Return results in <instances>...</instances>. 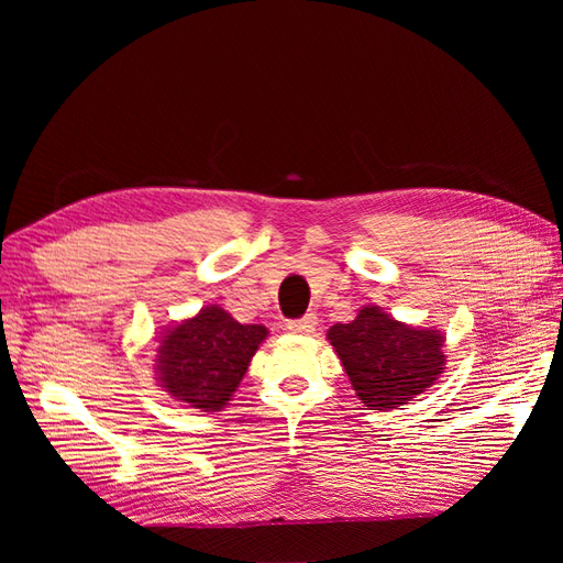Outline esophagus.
<instances>
[{
    "label": "esophagus",
    "instance_id": "34e87169",
    "mask_svg": "<svg viewBox=\"0 0 563 563\" xmlns=\"http://www.w3.org/2000/svg\"><path fill=\"white\" fill-rule=\"evenodd\" d=\"M317 314H305V317H300V319H291L286 323V329L291 331V333H302V335H308V333H312L314 329H317Z\"/></svg>",
    "mask_w": 563,
    "mask_h": 563
}]
</instances>
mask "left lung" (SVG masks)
<instances>
[{
  "label": "left lung",
  "mask_w": 563,
  "mask_h": 563,
  "mask_svg": "<svg viewBox=\"0 0 563 563\" xmlns=\"http://www.w3.org/2000/svg\"><path fill=\"white\" fill-rule=\"evenodd\" d=\"M329 340L356 397L371 411H389L428 389L444 371V335L391 319L376 305L354 321L335 323Z\"/></svg>",
  "instance_id": "obj_1"
}]
</instances>
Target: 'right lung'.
Returning <instances> with one entry per match:
<instances>
[{
  "instance_id": "1",
  "label": "right lung",
  "mask_w": 563,
  "mask_h": 563,
  "mask_svg": "<svg viewBox=\"0 0 563 563\" xmlns=\"http://www.w3.org/2000/svg\"><path fill=\"white\" fill-rule=\"evenodd\" d=\"M267 338L261 323H240L218 305L166 331L157 376L168 395L203 411H220L240 387L251 356Z\"/></svg>"
}]
</instances>
